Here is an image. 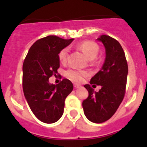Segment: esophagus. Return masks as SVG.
<instances>
[{
	"label": "esophagus",
	"mask_w": 147,
	"mask_h": 147,
	"mask_svg": "<svg viewBox=\"0 0 147 147\" xmlns=\"http://www.w3.org/2000/svg\"><path fill=\"white\" fill-rule=\"evenodd\" d=\"M74 88H80V85L74 84Z\"/></svg>",
	"instance_id": "34e87169"
}]
</instances>
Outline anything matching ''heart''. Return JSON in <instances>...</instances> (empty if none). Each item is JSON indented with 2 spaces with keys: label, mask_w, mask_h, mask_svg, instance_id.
<instances>
[{
  "label": "heart",
  "mask_w": 147,
  "mask_h": 147,
  "mask_svg": "<svg viewBox=\"0 0 147 147\" xmlns=\"http://www.w3.org/2000/svg\"><path fill=\"white\" fill-rule=\"evenodd\" d=\"M79 48L82 51V52L87 56L89 59H93L97 55L98 46L96 42L90 40H86L81 42L79 45ZM69 53V49L67 47L62 49L59 53V59L62 62H66ZM66 77L74 82H80L84 80V78L88 76V73L85 71L77 69H68L65 73Z\"/></svg>",
  "instance_id": "1"
}]
</instances>
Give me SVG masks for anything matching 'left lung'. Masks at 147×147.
Listing matches in <instances>:
<instances>
[{
	"label": "left lung",
	"mask_w": 147,
	"mask_h": 147,
	"mask_svg": "<svg viewBox=\"0 0 147 147\" xmlns=\"http://www.w3.org/2000/svg\"><path fill=\"white\" fill-rule=\"evenodd\" d=\"M98 40L105 45L106 57L102 69L90 83L101 85L102 88L94 92L90 85H84L89 95L82 102V107L88 120L99 124L112 117L124 98L128 65L124 50L117 40L108 35H102Z\"/></svg>",
	"instance_id": "1"
}]
</instances>
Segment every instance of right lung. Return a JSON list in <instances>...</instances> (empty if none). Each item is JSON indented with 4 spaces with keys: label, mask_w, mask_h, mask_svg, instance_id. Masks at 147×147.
I'll return each mask as SVG.
<instances>
[{
    "label": "right lung",
    "mask_w": 147,
    "mask_h": 147,
    "mask_svg": "<svg viewBox=\"0 0 147 147\" xmlns=\"http://www.w3.org/2000/svg\"><path fill=\"white\" fill-rule=\"evenodd\" d=\"M74 39L64 40L50 35L37 40L31 46L23 65V90L30 109L37 119L52 124L62 117L65 100L73 90L69 80L57 85L49 84L59 67V53Z\"/></svg>",
    "instance_id": "1"
}]
</instances>
